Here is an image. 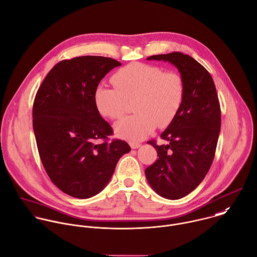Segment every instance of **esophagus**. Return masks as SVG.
Masks as SVG:
<instances>
[{"label":"esophagus","instance_id":"1","mask_svg":"<svg viewBox=\"0 0 257 257\" xmlns=\"http://www.w3.org/2000/svg\"><path fill=\"white\" fill-rule=\"evenodd\" d=\"M130 146H131L132 149H137L141 146V144L138 143V142H130Z\"/></svg>","mask_w":257,"mask_h":257}]
</instances>
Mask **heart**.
Instances as JSON below:
<instances>
[{
    "mask_svg": "<svg viewBox=\"0 0 257 257\" xmlns=\"http://www.w3.org/2000/svg\"><path fill=\"white\" fill-rule=\"evenodd\" d=\"M116 88L99 85L94 93L98 112L118 119L126 111L127 101H134L136 114L119 120L114 130L119 138L139 142L151 134L157 124L168 125L177 115L184 98V82L175 72L159 66L131 63L112 78Z\"/></svg>",
    "mask_w": 257,
    "mask_h": 257,
    "instance_id": "b5f03b06",
    "label": "heart"
}]
</instances>
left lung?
<instances>
[{
	"label": "left lung",
	"instance_id": "1",
	"mask_svg": "<svg viewBox=\"0 0 257 257\" xmlns=\"http://www.w3.org/2000/svg\"><path fill=\"white\" fill-rule=\"evenodd\" d=\"M147 60L169 62L184 82L182 105L160 135L168 143L147 142L159 158L145 170L149 185L158 195L180 199L201 183L214 159L221 126L216 88L208 71L188 55L173 52Z\"/></svg>",
	"mask_w": 257,
	"mask_h": 257
}]
</instances>
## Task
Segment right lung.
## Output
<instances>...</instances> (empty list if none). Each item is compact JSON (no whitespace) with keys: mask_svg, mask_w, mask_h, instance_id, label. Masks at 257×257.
<instances>
[{"mask_svg":"<svg viewBox=\"0 0 257 257\" xmlns=\"http://www.w3.org/2000/svg\"><path fill=\"white\" fill-rule=\"evenodd\" d=\"M118 66L120 62L100 56L64 60L37 92L33 129L41 161L52 182L72 197L101 192L119 159L131 150L125 141H106L113 130L94 101L100 81Z\"/></svg>","mask_w":257,"mask_h":257,"instance_id":"obj_1","label":"right lung"}]
</instances>
